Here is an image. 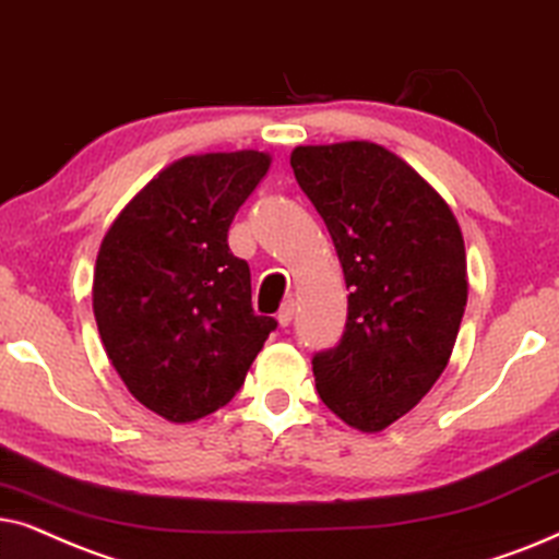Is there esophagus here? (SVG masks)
Masks as SVG:
<instances>
[{"instance_id":"obj_1","label":"esophagus","mask_w":559,"mask_h":559,"mask_svg":"<svg viewBox=\"0 0 559 559\" xmlns=\"http://www.w3.org/2000/svg\"><path fill=\"white\" fill-rule=\"evenodd\" d=\"M294 322V301H286L284 307H281V311H278V324L281 326H288Z\"/></svg>"}]
</instances>
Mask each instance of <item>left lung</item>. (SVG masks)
<instances>
[{"instance_id": "left-lung-1", "label": "left lung", "mask_w": 559, "mask_h": 559, "mask_svg": "<svg viewBox=\"0 0 559 559\" xmlns=\"http://www.w3.org/2000/svg\"><path fill=\"white\" fill-rule=\"evenodd\" d=\"M292 168L349 292L340 342L311 357L317 393L349 427L381 431L448 366L467 301L463 233L440 193L376 143L296 147Z\"/></svg>"}]
</instances>
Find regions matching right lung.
I'll use <instances>...</instances> for the list:
<instances>
[{
	"mask_svg": "<svg viewBox=\"0 0 559 559\" xmlns=\"http://www.w3.org/2000/svg\"><path fill=\"white\" fill-rule=\"evenodd\" d=\"M258 151L191 155L119 214L94 271V317L128 391L168 421L217 412L278 322L250 301V265L227 233L265 176Z\"/></svg>",
	"mask_w": 559,
	"mask_h": 559,
	"instance_id": "obj_1",
	"label": "right lung"
}]
</instances>
